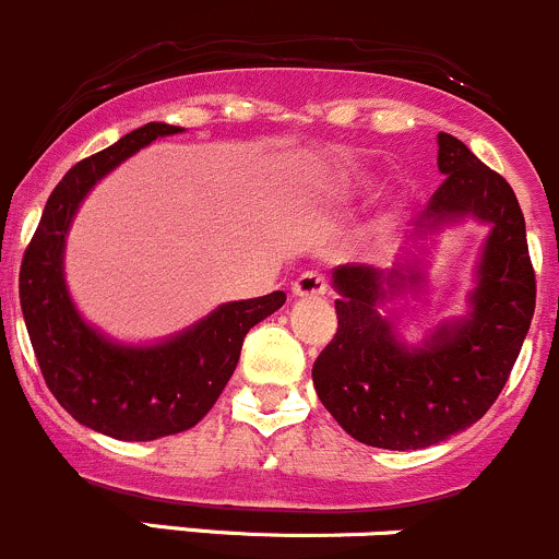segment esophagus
Returning <instances> with one entry per match:
<instances>
[{
	"mask_svg": "<svg viewBox=\"0 0 559 559\" xmlns=\"http://www.w3.org/2000/svg\"><path fill=\"white\" fill-rule=\"evenodd\" d=\"M326 289V278L321 273H313V270L302 273L295 284H292V295L295 297H324Z\"/></svg>",
	"mask_w": 559,
	"mask_h": 559,
	"instance_id": "1",
	"label": "esophagus"
}]
</instances>
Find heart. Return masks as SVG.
I'll use <instances>...</instances> for the list:
<instances>
[{
    "label": "heart",
    "mask_w": 559,
    "mask_h": 559,
    "mask_svg": "<svg viewBox=\"0 0 559 559\" xmlns=\"http://www.w3.org/2000/svg\"><path fill=\"white\" fill-rule=\"evenodd\" d=\"M369 187V181L364 176H343V179L332 181L326 187V203L332 205H350L358 195H364V190Z\"/></svg>",
    "instance_id": "b5f03b06"
}]
</instances>
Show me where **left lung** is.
Masks as SVG:
<instances>
[{"label":"left lung","instance_id":"8db88e82","mask_svg":"<svg viewBox=\"0 0 559 559\" xmlns=\"http://www.w3.org/2000/svg\"><path fill=\"white\" fill-rule=\"evenodd\" d=\"M437 144L444 181L399 262L391 270H332L337 334L316 358L313 385L332 418L369 448H431L474 426L507 385L536 310V275L514 190L463 141L439 133ZM466 218L491 230L467 313L407 344L397 337L390 305L425 290L426 249L417 240Z\"/></svg>","mask_w":559,"mask_h":559}]
</instances>
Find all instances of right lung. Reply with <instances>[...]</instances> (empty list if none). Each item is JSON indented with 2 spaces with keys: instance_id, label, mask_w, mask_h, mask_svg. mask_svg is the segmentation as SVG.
Returning <instances> with one entry per match:
<instances>
[{
  "instance_id": "right-lung-1",
  "label": "right lung",
  "mask_w": 559,
  "mask_h": 559,
  "mask_svg": "<svg viewBox=\"0 0 559 559\" xmlns=\"http://www.w3.org/2000/svg\"><path fill=\"white\" fill-rule=\"evenodd\" d=\"M181 131L146 122L69 168L21 264L23 321L47 388L74 420L122 442H150L201 423L233 378L246 332L286 302L284 292L225 302L155 343H120L78 310L63 257L82 201L146 144Z\"/></svg>"
}]
</instances>
